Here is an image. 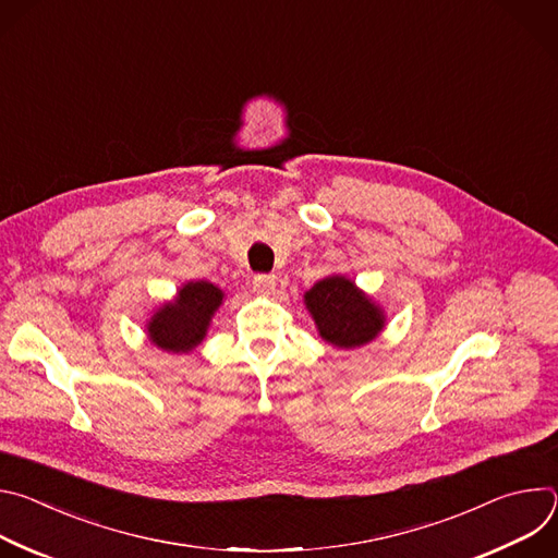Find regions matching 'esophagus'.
<instances>
[{
	"label": "esophagus",
	"instance_id": "34e87169",
	"mask_svg": "<svg viewBox=\"0 0 558 558\" xmlns=\"http://www.w3.org/2000/svg\"><path fill=\"white\" fill-rule=\"evenodd\" d=\"M278 280L276 276H256L254 278V289L260 293V295H269L274 289H276Z\"/></svg>",
	"mask_w": 558,
	"mask_h": 558
}]
</instances>
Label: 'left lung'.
Returning a JSON list of instances; mask_svg holds the SVG:
<instances>
[{
	"instance_id": "8db88e82",
	"label": "left lung",
	"mask_w": 558,
	"mask_h": 558,
	"mask_svg": "<svg viewBox=\"0 0 558 558\" xmlns=\"http://www.w3.org/2000/svg\"><path fill=\"white\" fill-rule=\"evenodd\" d=\"M304 306L317 336L336 349H360L386 327L384 308L342 274L317 280L304 293Z\"/></svg>"
}]
</instances>
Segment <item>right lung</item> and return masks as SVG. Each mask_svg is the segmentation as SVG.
Segmentation results:
<instances>
[{
	"label": "right lung",
	"mask_w": 558,
	"mask_h": 558,
	"mask_svg": "<svg viewBox=\"0 0 558 558\" xmlns=\"http://www.w3.org/2000/svg\"><path fill=\"white\" fill-rule=\"evenodd\" d=\"M225 291L207 280H190L177 295L147 317L145 333L149 344L166 353H190L207 336L211 317L220 308Z\"/></svg>",
	"instance_id": "right-lung-1"
}]
</instances>
